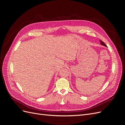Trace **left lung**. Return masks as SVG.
Instances as JSON below:
<instances>
[{
    "label": "left lung",
    "mask_w": 125,
    "mask_h": 125,
    "mask_svg": "<svg viewBox=\"0 0 125 125\" xmlns=\"http://www.w3.org/2000/svg\"><path fill=\"white\" fill-rule=\"evenodd\" d=\"M100 44H101L102 45H103V46H105V47H107V46H106V44H105L102 40H100Z\"/></svg>",
    "instance_id": "8db88e82"
}]
</instances>
